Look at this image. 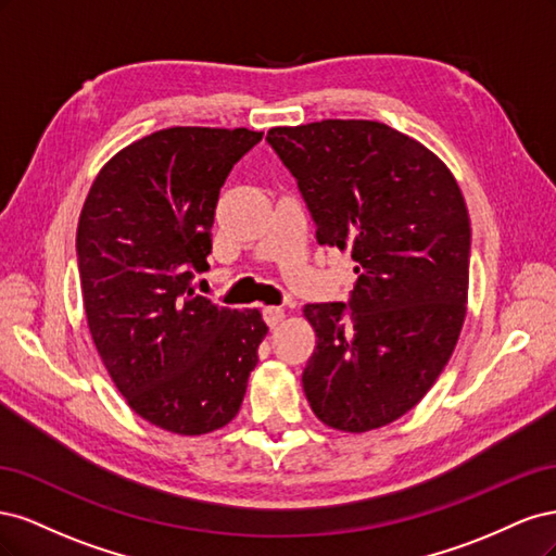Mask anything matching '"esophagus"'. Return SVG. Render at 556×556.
Wrapping results in <instances>:
<instances>
[{"label":"esophagus","mask_w":556,"mask_h":556,"mask_svg":"<svg viewBox=\"0 0 556 556\" xmlns=\"http://www.w3.org/2000/svg\"><path fill=\"white\" fill-rule=\"evenodd\" d=\"M262 317H264V323L274 329V327H278L282 323L285 311L278 308V306H266V308H262Z\"/></svg>","instance_id":"34e87169"}]
</instances>
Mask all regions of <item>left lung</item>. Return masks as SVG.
<instances>
[{"instance_id": "left-lung-1", "label": "left lung", "mask_w": 556, "mask_h": 556, "mask_svg": "<svg viewBox=\"0 0 556 556\" xmlns=\"http://www.w3.org/2000/svg\"><path fill=\"white\" fill-rule=\"evenodd\" d=\"M319 243L350 250L348 301L308 304L317 343L301 376L327 427L390 425L445 368L466 315L470 220L457 180L422 143L374 121L266 134Z\"/></svg>"}]
</instances>
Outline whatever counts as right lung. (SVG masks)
<instances>
[{"mask_svg":"<svg viewBox=\"0 0 556 556\" xmlns=\"http://www.w3.org/2000/svg\"><path fill=\"white\" fill-rule=\"evenodd\" d=\"M262 131L169 127L121 150L83 204L76 260L88 327L134 413L180 435L239 413L266 336L260 311L192 290L229 172Z\"/></svg>","mask_w":556,"mask_h":556,"instance_id":"1","label":"right lung"}]
</instances>
